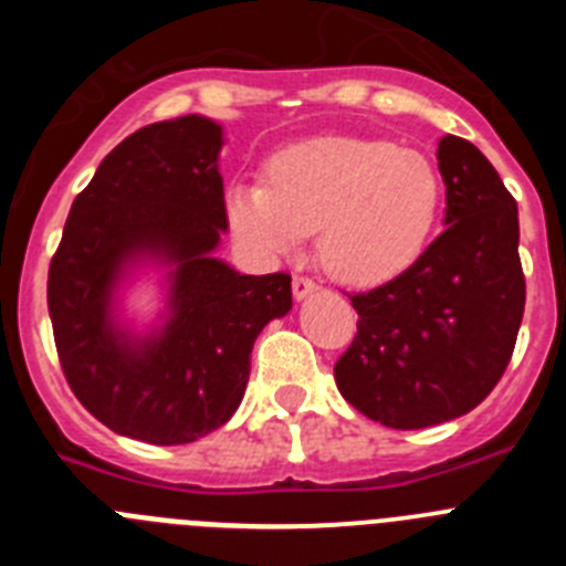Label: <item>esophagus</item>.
Listing matches in <instances>:
<instances>
[{"mask_svg": "<svg viewBox=\"0 0 566 566\" xmlns=\"http://www.w3.org/2000/svg\"><path fill=\"white\" fill-rule=\"evenodd\" d=\"M292 292H294V300H306L312 297L314 292H317V283L308 277H294L292 280Z\"/></svg>", "mask_w": 566, "mask_h": 566, "instance_id": "obj_1", "label": "esophagus"}]
</instances>
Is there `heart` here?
Wrapping results in <instances>:
<instances>
[{
    "instance_id": "heart-1",
    "label": "heart",
    "mask_w": 566,
    "mask_h": 566,
    "mask_svg": "<svg viewBox=\"0 0 566 566\" xmlns=\"http://www.w3.org/2000/svg\"><path fill=\"white\" fill-rule=\"evenodd\" d=\"M442 198V175L417 149L328 135L277 149L263 167V187L232 184L227 221L269 258L292 254L314 232L328 274L377 286L422 258Z\"/></svg>"
}]
</instances>
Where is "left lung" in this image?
<instances>
[{
  "instance_id": "1",
  "label": "left lung",
  "mask_w": 566,
  "mask_h": 566,
  "mask_svg": "<svg viewBox=\"0 0 566 566\" xmlns=\"http://www.w3.org/2000/svg\"><path fill=\"white\" fill-rule=\"evenodd\" d=\"M444 232L399 277L354 294L337 388L374 422L417 431L473 411L502 379L524 314L518 207L493 164L439 138Z\"/></svg>"
}]
</instances>
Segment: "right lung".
Listing matches in <instances>:
<instances>
[{
	"instance_id": "1",
	"label": "right lung",
	"mask_w": 566,
	"mask_h": 566,
	"mask_svg": "<svg viewBox=\"0 0 566 566\" xmlns=\"http://www.w3.org/2000/svg\"><path fill=\"white\" fill-rule=\"evenodd\" d=\"M223 127L181 115L124 138L70 207L50 263L48 308L62 371L109 431L187 444L238 411L266 323L292 312V277L240 274L218 258L227 232ZM158 271L165 306L147 327L123 292Z\"/></svg>"
}]
</instances>
